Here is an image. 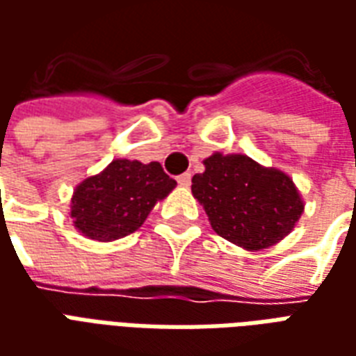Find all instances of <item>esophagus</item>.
Segmentation results:
<instances>
[{"mask_svg":"<svg viewBox=\"0 0 356 356\" xmlns=\"http://www.w3.org/2000/svg\"><path fill=\"white\" fill-rule=\"evenodd\" d=\"M191 179H193L191 173H183V175H179L177 177V183L181 186H191Z\"/></svg>","mask_w":356,"mask_h":356,"instance_id":"1","label":"esophagus"}]
</instances>
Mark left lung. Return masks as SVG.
I'll use <instances>...</instances> for the list:
<instances>
[{
  "instance_id": "1",
  "label": "left lung",
  "mask_w": 356,
  "mask_h": 356,
  "mask_svg": "<svg viewBox=\"0 0 356 356\" xmlns=\"http://www.w3.org/2000/svg\"><path fill=\"white\" fill-rule=\"evenodd\" d=\"M206 171L193 177V194L209 217L213 231L248 250L282 240L303 213L293 181L242 154H213Z\"/></svg>"
}]
</instances>
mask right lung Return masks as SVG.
<instances>
[{
    "mask_svg": "<svg viewBox=\"0 0 356 356\" xmlns=\"http://www.w3.org/2000/svg\"><path fill=\"white\" fill-rule=\"evenodd\" d=\"M177 185L158 162L114 160L86 179L72 196L76 229L101 242L124 238L145 223L154 204Z\"/></svg>",
    "mask_w": 356,
    "mask_h": 356,
    "instance_id": "right-lung-1",
    "label": "right lung"
}]
</instances>
